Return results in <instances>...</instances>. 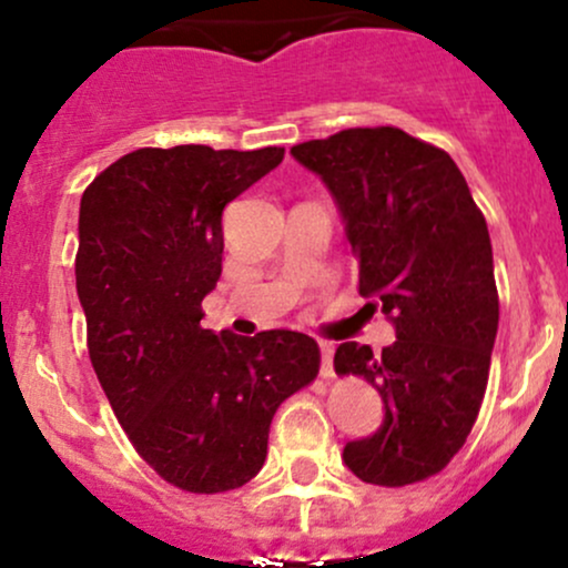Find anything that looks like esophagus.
<instances>
[{
    "label": "esophagus",
    "mask_w": 568,
    "mask_h": 568,
    "mask_svg": "<svg viewBox=\"0 0 568 568\" xmlns=\"http://www.w3.org/2000/svg\"><path fill=\"white\" fill-rule=\"evenodd\" d=\"M321 375L323 377H334V342L321 339Z\"/></svg>",
    "instance_id": "obj_1"
}]
</instances>
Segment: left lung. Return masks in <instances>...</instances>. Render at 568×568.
I'll return each instance as SVG.
<instances>
[{"instance_id": "left-lung-1", "label": "left lung", "mask_w": 568, "mask_h": 568, "mask_svg": "<svg viewBox=\"0 0 568 568\" xmlns=\"http://www.w3.org/2000/svg\"><path fill=\"white\" fill-rule=\"evenodd\" d=\"M326 183L358 261V294L396 328L372 353L342 342L339 375L383 396V426L345 445L355 477L385 488L450 464L475 426L498 328L488 223L439 148L394 126L345 129L291 148Z\"/></svg>"}]
</instances>
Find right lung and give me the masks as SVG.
<instances>
[{
    "mask_svg": "<svg viewBox=\"0 0 568 568\" xmlns=\"http://www.w3.org/2000/svg\"><path fill=\"white\" fill-rule=\"evenodd\" d=\"M285 148H140L80 199L74 280L93 372L142 460L189 494L242 488L280 404L321 369L313 336L202 326L223 261V210Z\"/></svg>",
    "mask_w": 568,
    "mask_h": 568,
    "instance_id": "add662e5",
    "label": "right lung"
}]
</instances>
